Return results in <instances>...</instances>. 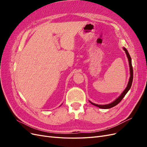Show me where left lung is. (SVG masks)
Wrapping results in <instances>:
<instances>
[{"label": "left lung", "instance_id": "1", "mask_svg": "<svg viewBox=\"0 0 147 147\" xmlns=\"http://www.w3.org/2000/svg\"><path fill=\"white\" fill-rule=\"evenodd\" d=\"M123 50L125 51L126 56L127 57V59H128V62H129V70H130V77L129 79V82L127 83V85L126 88L125 90L123 91V92L121 93V94L120 95L117 99H115L114 101H113L112 102H111V103L109 104H105V105H98V104H96L93 103V102L90 101V103L92 105H94L97 107L100 108V109H110L112 107H113L115 105H117V104H118L121 100L123 99V97L125 96V95L127 94V92L129 91V90H130V88L132 86V80H133V69H132V62H131V57L129 54V53L127 51V50H126V48L123 47Z\"/></svg>", "mask_w": 147, "mask_h": 147}]
</instances>
